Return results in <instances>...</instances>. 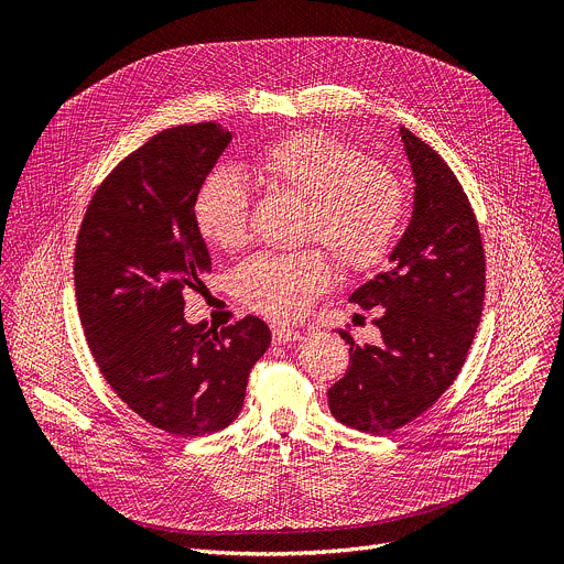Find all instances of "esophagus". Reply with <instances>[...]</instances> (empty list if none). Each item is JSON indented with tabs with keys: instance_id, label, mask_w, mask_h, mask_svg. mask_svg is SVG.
<instances>
[{
	"instance_id": "34e87169",
	"label": "esophagus",
	"mask_w": 564,
	"mask_h": 564,
	"mask_svg": "<svg viewBox=\"0 0 564 564\" xmlns=\"http://www.w3.org/2000/svg\"><path fill=\"white\" fill-rule=\"evenodd\" d=\"M272 339H274L276 344H288V341H299L301 335H299L294 328H290V326L274 324V326H272Z\"/></svg>"
}]
</instances>
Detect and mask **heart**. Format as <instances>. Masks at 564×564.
<instances>
[{"instance_id": "obj_1", "label": "heart", "mask_w": 564, "mask_h": 564, "mask_svg": "<svg viewBox=\"0 0 564 564\" xmlns=\"http://www.w3.org/2000/svg\"><path fill=\"white\" fill-rule=\"evenodd\" d=\"M250 174L268 189L307 200L303 236L328 246L346 272L379 268L397 246L406 214L399 176L370 155L326 131H299L265 144ZM248 187L227 172L212 174L194 198V223L207 246L234 252L246 246ZM333 283L324 248L259 254L234 272V296L276 321L301 318Z\"/></svg>"}]
</instances>
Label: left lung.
<instances>
[{
  "instance_id": "8db88e82",
  "label": "left lung",
  "mask_w": 564,
  "mask_h": 564,
  "mask_svg": "<svg viewBox=\"0 0 564 564\" xmlns=\"http://www.w3.org/2000/svg\"><path fill=\"white\" fill-rule=\"evenodd\" d=\"M415 174L413 220L390 254L392 268L355 290L352 303L377 307L379 346L350 330L346 375L328 390L330 413L346 426L390 435L426 413L459 375L477 333L487 290L479 225L444 158L401 127Z\"/></svg>"
}]
</instances>
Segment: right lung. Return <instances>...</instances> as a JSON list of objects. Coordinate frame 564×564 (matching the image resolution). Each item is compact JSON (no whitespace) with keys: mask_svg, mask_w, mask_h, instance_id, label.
I'll use <instances>...</instances> for the list:
<instances>
[{"mask_svg":"<svg viewBox=\"0 0 564 564\" xmlns=\"http://www.w3.org/2000/svg\"><path fill=\"white\" fill-rule=\"evenodd\" d=\"M231 135L218 122L167 129L131 151L96 189L75 243V299L89 350L113 392L151 426L200 437L243 409L270 346L257 316L189 326L185 292L212 259L194 198Z\"/></svg>","mask_w":564,"mask_h":564,"instance_id":"obj_1","label":"right lung"}]
</instances>
